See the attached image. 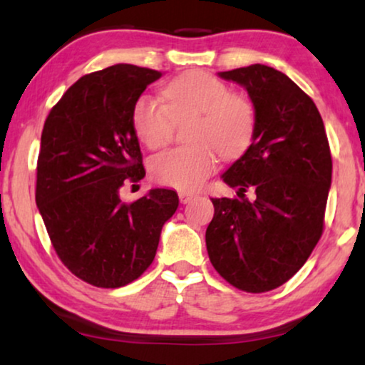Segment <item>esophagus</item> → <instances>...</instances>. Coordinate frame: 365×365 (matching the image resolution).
<instances>
[{
  "instance_id": "1",
  "label": "esophagus",
  "mask_w": 365,
  "mask_h": 365,
  "mask_svg": "<svg viewBox=\"0 0 365 365\" xmlns=\"http://www.w3.org/2000/svg\"><path fill=\"white\" fill-rule=\"evenodd\" d=\"M195 193H192V192H180L178 193V198H180V201L183 205H187V203H190V201H192L193 198H195Z\"/></svg>"
}]
</instances>
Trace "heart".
Returning <instances> with one entry per match:
<instances>
[{
	"mask_svg": "<svg viewBox=\"0 0 365 365\" xmlns=\"http://www.w3.org/2000/svg\"><path fill=\"white\" fill-rule=\"evenodd\" d=\"M164 102L153 96L138 97L133 106V128L148 148L170 141L175 121L192 118L187 138L192 144L167 149L151 159L155 182L177 190L200 188L217 165V153L225 159L244 154L257 131V110L242 94L212 74H182L162 91Z\"/></svg>",
	"mask_w": 365,
	"mask_h": 365,
	"instance_id": "heart-1",
	"label": "heart"
}]
</instances>
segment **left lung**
<instances>
[{
  "instance_id": "obj_1",
  "label": "left lung",
  "mask_w": 365,
  "mask_h": 365,
  "mask_svg": "<svg viewBox=\"0 0 365 365\" xmlns=\"http://www.w3.org/2000/svg\"><path fill=\"white\" fill-rule=\"evenodd\" d=\"M257 110L250 148L222 173L237 198H211L207 255L229 284L247 292L279 287L307 262L323 232L331 153L314 101L266 65L222 71ZM252 189L256 198H245Z\"/></svg>"
}]
</instances>
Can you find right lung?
I'll list each match as a JSON object with an SVG mask.
<instances>
[{"label": "right lung", "mask_w": 365, "mask_h": 365, "mask_svg": "<svg viewBox=\"0 0 365 365\" xmlns=\"http://www.w3.org/2000/svg\"><path fill=\"white\" fill-rule=\"evenodd\" d=\"M160 71L113 65L86 74L45 120L36 203L63 264L79 279L115 289L149 268L162 225L178 207L173 190L123 203L120 188L146 175L133 106Z\"/></svg>", "instance_id": "right-lung-1"}]
</instances>
